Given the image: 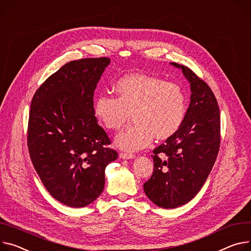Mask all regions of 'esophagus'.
I'll use <instances>...</instances> for the list:
<instances>
[{"label":"esophagus","instance_id":"1","mask_svg":"<svg viewBox=\"0 0 251 251\" xmlns=\"http://www.w3.org/2000/svg\"><path fill=\"white\" fill-rule=\"evenodd\" d=\"M120 158L123 160H129V159H133L134 155L131 152H125V151H121L120 152Z\"/></svg>","mask_w":251,"mask_h":251}]
</instances>
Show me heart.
I'll return each mask as SVG.
<instances>
[{"mask_svg": "<svg viewBox=\"0 0 251 251\" xmlns=\"http://www.w3.org/2000/svg\"><path fill=\"white\" fill-rule=\"evenodd\" d=\"M117 99L100 94L95 99L93 112L103 126L119 130L131 112L134 124L115 137L118 148L134 151L146 148L153 137L166 140L184 123L187 98L182 87L145 74L122 77L114 85Z\"/></svg>", "mask_w": 251, "mask_h": 251, "instance_id": "1", "label": "heart"}]
</instances>
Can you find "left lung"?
<instances>
[{
    "instance_id": "8db88e82",
    "label": "left lung",
    "mask_w": 251,
    "mask_h": 251,
    "mask_svg": "<svg viewBox=\"0 0 251 251\" xmlns=\"http://www.w3.org/2000/svg\"><path fill=\"white\" fill-rule=\"evenodd\" d=\"M182 69L190 83L191 101L176 133L152 151L153 172L144 184L148 198L173 209L194 198L207 180L220 147V111L214 93L190 68Z\"/></svg>"
}]
</instances>
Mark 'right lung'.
I'll return each mask as SVG.
<instances>
[{
    "instance_id": "right-lung-1",
    "label": "right lung",
    "mask_w": 251,
    "mask_h": 251,
    "mask_svg": "<svg viewBox=\"0 0 251 251\" xmlns=\"http://www.w3.org/2000/svg\"><path fill=\"white\" fill-rule=\"evenodd\" d=\"M109 63L106 57L70 61L48 77L31 101L32 164L51 196L69 207L99 198L105 168L118 159L93 112V93Z\"/></svg>"
}]
</instances>
